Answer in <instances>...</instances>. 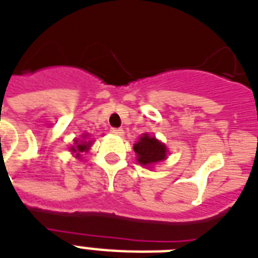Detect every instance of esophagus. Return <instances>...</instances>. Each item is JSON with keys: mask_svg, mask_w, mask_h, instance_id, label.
I'll return each mask as SVG.
<instances>
[{"mask_svg": "<svg viewBox=\"0 0 258 258\" xmlns=\"http://www.w3.org/2000/svg\"><path fill=\"white\" fill-rule=\"evenodd\" d=\"M110 131H111V134H114V135H118V136H122L123 134H124V131H123L122 128H111Z\"/></svg>", "mask_w": 258, "mask_h": 258, "instance_id": "esophagus-1", "label": "esophagus"}]
</instances>
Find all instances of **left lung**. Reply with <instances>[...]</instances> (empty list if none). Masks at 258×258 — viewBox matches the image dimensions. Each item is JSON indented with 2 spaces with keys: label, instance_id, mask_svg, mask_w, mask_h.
<instances>
[{
  "label": "left lung",
  "instance_id": "1",
  "mask_svg": "<svg viewBox=\"0 0 258 258\" xmlns=\"http://www.w3.org/2000/svg\"><path fill=\"white\" fill-rule=\"evenodd\" d=\"M134 149L138 153V161L142 165H152L166 157L165 144L148 136V134H144L140 138L139 142L134 146Z\"/></svg>",
  "mask_w": 258,
  "mask_h": 258
}]
</instances>
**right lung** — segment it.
I'll use <instances>...</instances> for the list:
<instances>
[{
  "instance_id": "1",
  "label": "right lung",
  "mask_w": 258,
  "mask_h": 258,
  "mask_svg": "<svg viewBox=\"0 0 258 258\" xmlns=\"http://www.w3.org/2000/svg\"><path fill=\"white\" fill-rule=\"evenodd\" d=\"M75 144H76V147H72V148H71V149H72L73 152H76V156L79 157L80 153L88 151L89 147H90V144H92V142H84V140H81V142L79 143V142H77V140H76Z\"/></svg>"
}]
</instances>
